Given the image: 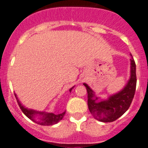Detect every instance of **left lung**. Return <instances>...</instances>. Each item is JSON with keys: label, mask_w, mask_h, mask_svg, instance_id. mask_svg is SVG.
<instances>
[{"label": "left lung", "mask_w": 148, "mask_h": 148, "mask_svg": "<svg viewBox=\"0 0 148 148\" xmlns=\"http://www.w3.org/2000/svg\"><path fill=\"white\" fill-rule=\"evenodd\" d=\"M131 56L130 58V76L125 87L119 92L110 95L108 99L99 100L95 92L84 83L87 91V104L91 114L95 119L101 122H112L121 117L130 108L136 87V64Z\"/></svg>", "instance_id": "8db88e82"}]
</instances>
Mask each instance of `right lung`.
Returning a JSON list of instances; mask_svg holds the SVG:
<instances>
[{
  "label": "right lung",
  "instance_id": "add662e5",
  "mask_svg": "<svg viewBox=\"0 0 148 148\" xmlns=\"http://www.w3.org/2000/svg\"><path fill=\"white\" fill-rule=\"evenodd\" d=\"M73 87L70 88V92H71V90H73ZM15 98L17 99L18 104L21 109L22 112L24 113L27 117H28L30 120H32L34 122L37 123L40 125H43V126H50V125H53L59 122L61 119H63L64 116L66 111L63 112L62 113L60 114H54L53 113H46V112H40V111H36L35 110L28 109V108H25L23 104L21 103L19 99L17 97V95L15 94Z\"/></svg>",
  "mask_w": 148,
  "mask_h": 148
}]
</instances>
